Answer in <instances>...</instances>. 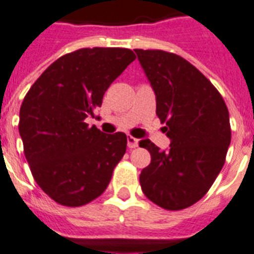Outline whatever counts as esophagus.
I'll list each match as a JSON object with an SVG mask.
<instances>
[{
  "mask_svg": "<svg viewBox=\"0 0 254 254\" xmlns=\"http://www.w3.org/2000/svg\"><path fill=\"white\" fill-rule=\"evenodd\" d=\"M127 147H129V148H135V147L138 146L137 138L131 137V135H127Z\"/></svg>",
  "mask_w": 254,
  "mask_h": 254,
  "instance_id": "esophagus-1",
  "label": "esophagus"
}]
</instances>
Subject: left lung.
I'll use <instances>...</instances> for the list:
<instances>
[{
    "label": "left lung",
    "mask_w": 254,
    "mask_h": 254,
    "mask_svg": "<svg viewBox=\"0 0 254 254\" xmlns=\"http://www.w3.org/2000/svg\"><path fill=\"white\" fill-rule=\"evenodd\" d=\"M134 51L170 138L168 151L148 139L139 142L151 153L150 165L139 176L140 187L164 209H185L209 191L225 164L231 142L229 110L212 82L182 57L163 50Z\"/></svg>",
    "instance_id": "8db88e82"
}]
</instances>
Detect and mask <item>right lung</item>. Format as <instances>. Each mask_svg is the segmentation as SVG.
<instances>
[{
	"label": "right lung",
	"mask_w": 254,
	"mask_h": 254,
	"mask_svg": "<svg viewBox=\"0 0 254 254\" xmlns=\"http://www.w3.org/2000/svg\"><path fill=\"white\" fill-rule=\"evenodd\" d=\"M134 59L129 49H80L49 65L25 94L19 114L25 159L38 186L61 205L101 196L123 159L127 135L85 121Z\"/></svg>",
	"instance_id": "1"
}]
</instances>
